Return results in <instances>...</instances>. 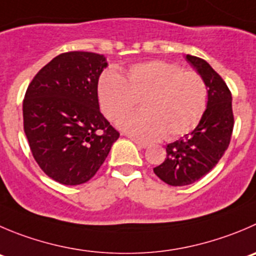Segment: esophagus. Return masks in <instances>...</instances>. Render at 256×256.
I'll use <instances>...</instances> for the list:
<instances>
[{"instance_id": "1", "label": "esophagus", "mask_w": 256, "mask_h": 256, "mask_svg": "<svg viewBox=\"0 0 256 256\" xmlns=\"http://www.w3.org/2000/svg\"><path fill=\"white\" fill-rule=\"evenodd\" d=\"M130 140H132L133 142H134L136 144H137L138 148H147V147H148L147 143L142 142V140H136V138H132V137H130Z\"/></svg>"}]
</instances>
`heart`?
<instances>
[{"instance_id":"heart-1","label":"heart","mask_w":256,"mask_h":256,"mask_svg":"<svg viewBox=\"0 0 256 256\" xmlns=\"http://www.w3.org/2000/svg\"><path fill=\"white\" fill-rule=\"evenodd\" d=\"M142 110L128 113L116 126L140 140H166L191 132L208 106V86L196 72L163 60L138 62L126 70V78L114 69L102 74L98 98L103 113L114 119L130 110L136 99Z\"/></svg>"}]
</instances>
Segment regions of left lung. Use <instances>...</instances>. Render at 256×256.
Returning <instances> with one entry per match:
<instances>
[{"instance_id": "left-lung-1", "label": "left lung", "mask_w": 256, "mask_h": 256, "mask_svg": "<svg viewBox=\"0 0 256 256\" xmlns=\"http://www.w3.org/2000/svg\"><path fill=\"white\" fill-rule=\"evenodd\" d=\"M186 60L206 82L208 106L196 128L167 144L166 160L153 168L171 186L191 184L208 174L228 150L234 128L232 96L226 82L204 59L186 55Z\"/></svg>"}]
</instances>
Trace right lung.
Listing matches in <instances>:
<instances>
[{
  "instance_id": "obj_1",
  "label": "right lung",
  "mask_w": 256,
  "mask_h": 256,
  "mask_svg": "<svg viewBox=\"0 0 256 256\" xmlns=\"http://www.w3.org/2000/svg\"><path fill=\"white\" fill-rule=\"evenodd\" d=\"M104 55L70 51L54 58L28 85L24 130L34 158L54 181L85 184L106 160L119 133L99 109Z\"/></svg>"
}]
</instances>
